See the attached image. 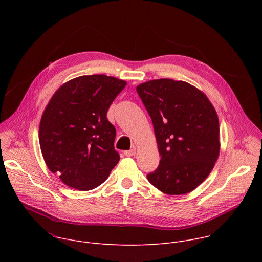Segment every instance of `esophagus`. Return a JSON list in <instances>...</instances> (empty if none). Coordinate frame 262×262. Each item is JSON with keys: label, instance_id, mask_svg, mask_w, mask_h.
<instances>
[{"label": "esophagus", "instance_id": "esophagus-1", "mask_svg": "<svg viewBox=\"0 0 262 262\" xmlns=\"http://www.w3.org/2000/svg\"><path fill=\"white\" fill-rule=\"evenodd\" d=\"M136 152H137V148H136V147H133L132 149H129V150L124 151V155H125L126 157H133V156L136 155Z\"/></svg>", "mask_w": 262, "mask_h": 262}]
</instances>
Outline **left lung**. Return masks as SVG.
<instances>
[{
  "label": "left lung",
  "mask_w": 262,
  "mask_h": 262,
  "mask_svg": "<svg viewBox=\"0 0 262 262\" xmlns=\"http://www.w3.org/2000/svg\"><path fill=\"white\" fill-rule=\"evenodd\" d=\"M158 142L161 161L147 179L168 195L190 193L213 169L220 154L216 112L207 96L183 81L152 80L137 86Z\"/></svg>",
  "instance_id": "left-lung-1"
}]
</instances>
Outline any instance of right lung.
Instances as JSON below:
<instances>
[{
	"label": "right lung",
	"mask_w": 262,
	"mask_h": 262,
	"mask_svg": "<svg viewBox=\"0 0 262 262\" xmlns=\"http://www.w3.org/2000/svg\"><path fill=\"white\" fill-rule=\"evenodd\" d=\"M126 82L104 74L82 76L63 84L48 103L39 143L51 172L70 188H97L120 160L116 129L107 110Z\"/></svg>",
	"instance_id": "right-lung-1"
}]
</instances>
